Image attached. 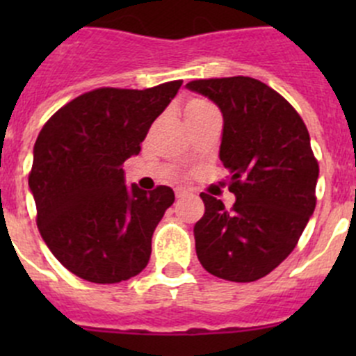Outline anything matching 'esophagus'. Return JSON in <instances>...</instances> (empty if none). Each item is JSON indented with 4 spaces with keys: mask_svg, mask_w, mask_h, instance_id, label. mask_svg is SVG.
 Returning <instances> with one entry per match:
<instances>
[{
    "mask_svg": "<svg viewBox=\"0 0 356 356\" xmlns=\"http://www.w3.org/2000/svg\"><path fill=\"white\" fill-rule=\"evenodd\" d=\"M175 196H177V198H186V196H191V191H188V189L184 188H177L175 189Z\"/></svg>",
    "mask_w": 356,
    "mask_h": 356,
    "instance_id": "1",
    "label": "esophagus"
}]
</instances>
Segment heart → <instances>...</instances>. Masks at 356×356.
Masks as SVG:
<instances>
[{"instance_id":"b5f03b06","label":"heart","mask_w":356,"mask_h":356,"mask_svg":"<svg viewBox=\"0 0 356 356\" xmlns=\"http://www.w3.org/2000/svg\"><path fill=\"white\" fill-rule=\"evenodd\" d=\"M211 110L215 108L210 105V103L204 102V99H191V102L186 105L184 113L186 117H193V115H200V113H204V111H211Z\"/></svg>"}]
</instances>
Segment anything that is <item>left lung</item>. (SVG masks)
I'll list each match as a JSON object with an SVG mask.
<instances>
[{
    "label": "left lung",
    "instance_id": "left-lung-1",
    "mask_svg": "<svg viewBox=\"0 0 356 356\" xmlns=\"http://www.w3.org/2000/svg\"><path fill=\"white\" fill-rule=\"evenodd\" d=\"M222 111L220 156L231 174V210L201 193L195 225L200 264L215 277L253 282L270 274L298 245L315 210L318 163L298 111L251 77L200 79L186 84Z\"/></svg>",
    "mask_w": 356,
    "mask_h": 356
}]
</instances>
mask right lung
Segmentation results:
<instances>
[{
	"label": "right lung",
	"mask_w": 356,
	"mask_h": 356,
	"mask_svg": "<svg viewBox=\"0 0 356 356\" xmlns=\"http://www.w3.org/2000/svg\"><path fill=\"white\" fill-rule=\"evenodd\" d=\"M181 86L95 89L62 106L39 132L29 174L38 227L77 277L115 284L148 265L152 236L175 196L168 186L127 188L122 165L139 155Z\"/></svg>",
	"instance_id": "right-lung-1"
}]
</instances>
